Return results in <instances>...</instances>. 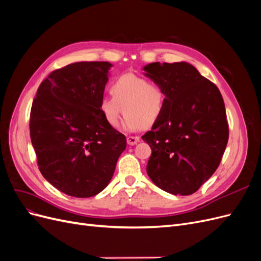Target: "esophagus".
<instances>
[{
	"mask_svg": "<svg viewBox=\"0 0 261 261\" xmlns=\"http://www.w3.org/2000/svg\"><path fill=\"white\" fill-rule=\"evenodd\" d=\"M126 140H127V144L129 146H134V145H136L137 143H139L140 137H138V136H128Z\"/></svg>",
	"mask_w": 261,
	"mask_h": 261,
	"instance_id": "obj_1",
	"label": "esophagus"
}]
</instances>
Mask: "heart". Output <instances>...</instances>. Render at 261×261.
Masks as SVG:
<instances>
[{"label": "heart", "instance_id": "heart-1", "mask_svg": "<svg viewBox=\"0 0 261 261\" xmlns=\"http://www.w3.org/2000/svg\"><path fill=\"white\" fill-rule=\"evenodd\" d=\"M112 97L100 100L99 110L107 124L116 127L122 115L126 114L123 127L135 132L150 127L162 116L167 96L159 85L144 77L124 74L111 85Z\"/></svg>", "mask_w": 261, "mask_h": 261}]
</instances>
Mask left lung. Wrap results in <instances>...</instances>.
I'll list each match as a JSON object with an SVG mask.
<instances>
[{
    "mask_svg": "<svg viewBox=\"0 0 261 261\" xmlns=\"http://www.w3.org/2000/svg\"><path fill=\"white\" fill-rule=\"evenodd\" d=\"M143 69L167 96L162 116L143 136L152 150L147 174L172 195H192L216 172L226 148L223 98L187 62H154Z\"/></svg>",
    "mask_w": 261,
    "mask_h": 261,
    "instance_id": "8db88e82",
    "label": "left lung"
}]
</instances>
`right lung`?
<instances>
[{"mask_svg": "<svg viewBox=\"0 0 261 261\" xmlns=\"http://www.w3.org/2000/svg\"><path fill=\"white\" fill-rule=\"evenodd\" d=\"M109 62H77L40 84L30 112V138L38 167L66 195L88 198L108 186L126 138L105 121Z\"/></svg>", "mask_w": 261, "mask_h": 261, "instance_id": "right-lung-1", "label": "right lung"}]
</instances>
